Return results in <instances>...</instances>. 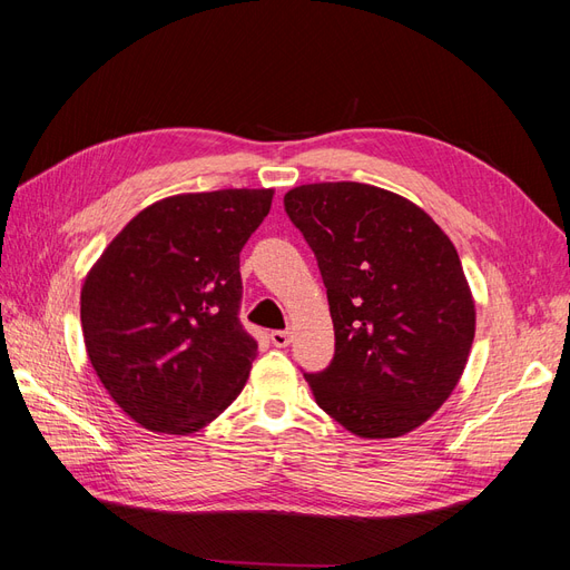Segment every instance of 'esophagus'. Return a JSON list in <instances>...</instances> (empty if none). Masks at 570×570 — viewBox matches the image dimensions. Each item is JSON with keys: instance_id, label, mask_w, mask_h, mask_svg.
Wrapping results in <instances>:
<instances>
[{"instance_id": "1", "label": "esophagus", "mask_w": 570, "mask_h": 570, "mask_svg": "<svg viewBox=\"0 0 570 570\" xmlns=\"http://www.w3.org/2000/svg\"><path fill=\"white\" fill-rule=\"evenodd\" d=\"M271 342L275 347H287L289 344V331H273L271 333Z\"/></svg>"}]
</instances>
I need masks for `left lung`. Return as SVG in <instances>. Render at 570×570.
<instances>
[{
  "mask_svg": "<svg viewBox=\"0 0 570 570\" xmlns=\"http://www.w3.org/2000/svg\"><path fill=\"white\" fill-rule=\"evenodd\" d=\"M283 202L335 327L331 364L304 373L316 404L358 438L411 433L456 387L475 335L452 239L416 204L364 183L299 185Z\"/></svg>",
  "mask_w": 570,
  "mask_h": 570,
  "instance_id": "8db88e82",
  "label": "left lung"
}]
</instances>
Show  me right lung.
<instances>
[{
    "instance_id": "add662e5",
    "label": "right lung",
    "mask_w": 570,
    "mask_h": 570,
    "mask_svg": "<svg viewBox=\"0 0 570 570\" xmlns=\"http://www.w3.org/2000/svg\"><path fill=\"white\" fill-rule=\"evenodd\" d=\"M273 189H216L147 206L85 278L80 323L111 400L154 433L187 435L243 392L256 340L239 323V252Z\"/></svg>"
}]
</instances>
